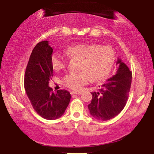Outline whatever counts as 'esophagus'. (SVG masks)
<instances>
[{
  "mask_svg": "<svg viewBox=\"0 0 154 154\" xmlns=\"http://www.w3.org/2000/svg\"><path fill=\"white\" fill-rule=\"evenodd\" d=\"M71 94H76V95H81V92H77V91H71Z\"/></svg>",
  "mask_w": 154,
  "mask_h": 154,
  "instance_id": "obj_1",
  "label": "esophagus"
}]
</instances>
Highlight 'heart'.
<instances>
[{"instance_id":"1","label":"heart","mask_w":154,"mask_h":154,"mask_svg":"<svg viewBox=\"0 0 154 154\" xmlns=\"http://www.w3.org/2000/svg\"><path fill=\"white\" fill-rule=\"evenodd\" d=\"M69 58H79L80 72H71L64 75L62 83L73 90H80L91 80L98 82L104 80L111 71L115 60V52L110 46L98 44L79 43L66 49ZM51 64L55 71H58L67 64L66 57L59 52H55L51 57Z\"/></svg>"}]
</instances>
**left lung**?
I'll list each match as a JSON object with an SVG mask.
<instances>
[{
    "label": "left lung",
    "mask_w": 154,
    "mask_h": 154,
    "mask_svg": "<svg viewBox=\"0 0 154 154\" xmlns=\"http://www.w3.org/2000/svg\"><path fill=\"white\" fill-rule=\"evenodd\" d=\"M117 71L102 85L98 91L91 92L88 108L91 115L100 121L116 116L126 106L131 85L132 72L121 59L116 62Z\"/></svg>",
    "instance_id": "1"
}]
</instances>
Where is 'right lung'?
Wrapping results in <instances>:
<instances>
[{"instance_id": "right-lung-1", "label": "right lung", "mask_w": 154, "mask_h": 154, "mask_svg": "<svg viewBox=\"0 0 154 154\" xmlns=\"http://www.w3.org/2000/svg\"><path fill=\"white\" fill-rule=\"evenodd\" d=\"M52 47L48 41H41L32 51L24 76V87L33 109L43 119L55 120L63 114L71 100L66 90L56 93L48 86L53 77Z\"/></svg>"}]
</instances>
